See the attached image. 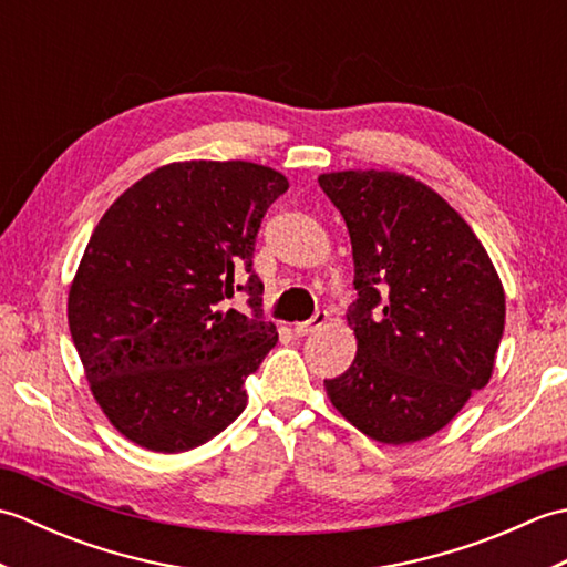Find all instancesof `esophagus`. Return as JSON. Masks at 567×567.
Segmentation results:
<instances>
[{"mask_svg":"<svg viewBox=\"0 0 567 567\" xmlns=\"http://www.w3.org/2000/svg\"><path fill=\"white\" fill-rule=\"evenodd\" d=\"M327 321H329V315H327V311H317V315L311 317L309 321L295 323V333H297V336H309V333H317L321 327H327Z\"/></svg>","mask_w":567,"mask_h":567,"instance_id":"1","label":"esophagus"}]
</instances>
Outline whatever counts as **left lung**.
I'll return each instance as SVG.
<instances>
[{"instance_id": "left-lung-1", "label": "left lung", "mask_w": 567, "mask_h": 567, "mask_svg": "<svg viewBox=\"0 0 567 567\" xmlns=\"http://www.w3.org/2000/svg\"><path fill=\"white\" fill-rule=\"evenodd\" d=\"M351 234L358 353L323 380L331 404L380 443L441 431L495 370L504 287L485 246L449 202L392 171L319 175Z\"/></svg>"}]
</instances>
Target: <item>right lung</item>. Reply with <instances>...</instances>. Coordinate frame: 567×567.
I'll return each mask as SVG.
<instances>
[{
    "label": "right lung",
    "instance_id": "1",
    "mask_svg": "<svg viewBox=\"0 0 567 567\" xmlns=\"http://www.w3.org/2000/svg\"><path fill=\"white\" fill-rule=\"evenodd\" d=\"M287 187L246 161L171 163L92 231L68 295L72 343L102 412L141 449H197L246 409L244 382L277 343L252 250ZM234 291L249 295L250 316L220 309Z\"/></svg>",
    "mask_w": 567,
    "mask_h": 567
}]
</instances>
